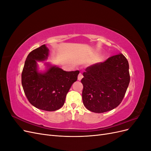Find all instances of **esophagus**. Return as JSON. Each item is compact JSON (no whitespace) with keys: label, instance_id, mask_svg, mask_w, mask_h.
Instances as JSON below:
<instances>
[{"label":"esophagus","instance_id":"1","mask_svg":"<svg viewBox=\"0 0 151 151\" xmlns=\"http://www.w3.org/2000/svg\"><path fill=\"white\" fill-rule=\"evenodd\" d=\"M83 74H82L81 73H79V74L78 75V80L81 81L82 79H83Z\"/></svg>","mask_w":151,"mask_h":151}]
</instances>
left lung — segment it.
I'll return each mask as SVG.
<instances>
[{
  "instance_id": "left-lung-1",
  "label": "left lung",
  "mask_w": 151,
  "mask_h": 151,
  "mask_svg": "<svg viewBox=\"0 0 151 151\" xmlns=\"http://www.w3.org/2000/svg\"><path fill=\"white\" fill-rule=\"evenodd\" d=\"M83 76L85 107L94 113L106 112L116 108L125 94L130 83L129 62L120 53L87 67Z\"/></svg>"
}]
</instances>
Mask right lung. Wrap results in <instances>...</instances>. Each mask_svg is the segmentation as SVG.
Instances as JSON below:
<instances>
[{
    "label": "right lung",
    "mask_w": 151,
    "mask_h": 151,
    "mask_svg": "<svg viewBox=\"0 0 151 151\" xmlns=\"http://www.w3.org/2000/svg\"><path fill=\"white\" fill-rule=\"evenodd\" d=\"M49 50L45 45L31 52L27 57L21 75L22 86L29 102L40 109L53 111L65 103L66 95L77 80L79 71L67 72L50 63L40 72L37 62L47 60Z\"/></svg>",
    "instance_id": "add662e5"
}]
</instances>
